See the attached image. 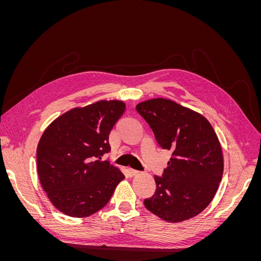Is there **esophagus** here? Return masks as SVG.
Returning a JSON list of instances; mask_svg holds the SVG:
<instances>
[{
    "label": "esophagus",
    "instance_id": "1",
    "mask_svg": "<svg viewBox=\"0 0 261 261\" xmlns=\"http://www.w3.org/2000/svg\"><path fill=\"white\" fill-rule=\"evenodd\" d=\"M127 171H128V173H129L130 175H137L138 173H139V171H137V170H135V169H132V168H128Z\"/></svg>",
    "mask_w": 261,
    "mask_h": 261
}]
</instances>
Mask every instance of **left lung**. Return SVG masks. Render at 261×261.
<instances>
[{
    "label": "left lung",
    "mask_w": 261,
    "mask_h": 261,
    "mask_svg": "<svg viewBox=\"0 0 261 261\" xmlns=\"http://www.w3.org/2000/svg\"><path fill=\"white\" fill-rule=\"evenodd\" d=\"M156 143L172 156L145 207L168 222L199 215L215 197L223 175V154L217 134L203 115L176 102L155 98L136 106Z\"/></svg>",
    "instance_id": "1"
}]
</instances>
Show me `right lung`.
Segmentation results:
<instances>
[{"label": "right lung", "instance_id": "1", "mask_svg": "<svg viewBox=\"0 0 261 261\" xmlns=\"http://www.w3.org/2000/svg\"><path fill=\"white\" fill-rule=\"evenodd\" d=\"M125 108L120 100H100L69 110L43 132L37 148L39 179L53 206L64 215H93L125 178L120 169L102 160L111 150L110 132Z\"/></svg>", "mask_w": 261, "mask_h": 261}]
</instances>
